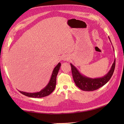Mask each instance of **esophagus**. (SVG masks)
Returning a JSON list of instances; mask_svg holds the SVG:
<instances>
[{"mask_svg": "<svg viewBox=\"0 0 124 124\" xmlns=\"http://www.w3.org/2000/svg\"><path fill=\"white\" fill-rule=\"evenodd\" d=\"M69 60V57H68V56H64L63 58V60L64 61H68Z\"/></svg>", "mask_w": 124, "mask_h": 124, "instance_id": "1", "label": "esophagus"}]
</instances>
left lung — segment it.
I'll use <instances>...</instances> for the list:
<instances>
[{
  "label": "left lung",
  "instance_id": "1",
  "mask_svg": "<svg viewBox=\"0 0 124 124\" xmlns=\"http://www.w3.org/2000/svg\"><path fill=\"white\" fill-rule=\"evenodd\" d=\"M109 39H110L109 37ZM115 59L111 69L106 75L102 77L96 78H91L83 75L74 65L70 63L72 77L76 86L84 91H93L101 87L108 82L111 78L115 70Z\"/></svg>",
  "mask_w": 124,
  "mask_h": 124
}]
</instances>
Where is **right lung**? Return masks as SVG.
Wrapping results in <instances>:
<instances>
[{"label": "right lung", "instance_id": "obj_1", "mask_svg": "<svg viewBox=\"0 0 124 124\" xmlns=\"http://www.w3.org/2000/svg\"><path fill=\"white\" fill-rule=\"evenodd\" d=\"M61 65V63L59 62L56 66L54 68L48 84H47L45 87L41 89L40 92H36V93H27V92L19 91L20 93L25 96L30 97H33V98H40V97L49 95L50 94H51L53 92L55 86H56V77L60 70Z\"/></svg>", "mask_w": 124, "mask_h": 124}]
</instances>
